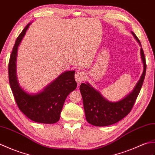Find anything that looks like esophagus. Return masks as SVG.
I'll return each mask as SVG.
<instances>
[{
	"instance_id": "34e87169",
	"label": "esophagus",
	"mask_w": 155,
	"mask_h": 155,
	"mask_svg": "<svg viewBox=\"0 0 155 155\" xmlns=\"http://www.w3.org/2000/svg\"><path fill=\"white\" fill-rule=\"evenodd\" d=\"M85 77V74L84 71H78L75 75V79L78 84H80L82 81H84Z\"/></svg>"
}]
</instances>
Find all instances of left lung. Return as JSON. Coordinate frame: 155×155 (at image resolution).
<instances>
[{
	"instance_id": "left-lung-1",
	"label": "left lung",
	"mask_w": 155,
	"mask_h": 155,
	"mask_svg": "<svg viewBox=\"0 0 155 155\" xmlns=\"http://www.w3.org/2000/svg\"><path fill=\"white\" fill-rule=\"evenodd\" d=\"M131 33L141 47L138 38L133 32ZM140 56L143 63V74L133 91L121 100L116 102L109 101L87 82L80 85V89L83 99L85 117L89 123L97 127L111 125L121 121L131 111L142 87L146 74L147 65L142 48H140Z\"/></svg>"
}]
</instances>
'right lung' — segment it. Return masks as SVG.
Wrapping results in <instances>:
<instances>
[{
    "mask_svg": "<svg viewBox=\"0 0 155 155\" xmlns=\"http://www.w3.org/2000/svg\"><path fill=\"white\" fill-rule=\"evenodd\" d=\"M31 23L28 24L17 38L8 63V78L17 105L27 117L33 121L52 124L59 121L65 100L77 87L75 71H66L38 94H30L20 86L16 76L18 47Z\"/></svg>",
    "mask_w": 155,
    "mask_h": 155,
    "instance_id": "obj_1",
    "label": "right lung"
}]
</instances>
